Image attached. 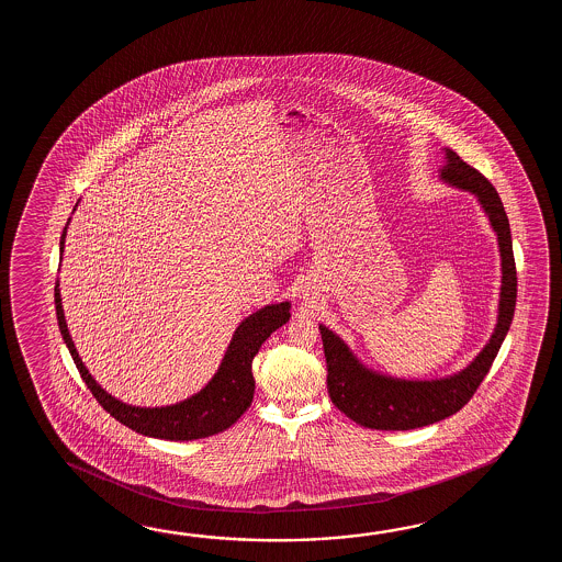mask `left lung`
I'll use <instances>...</instances> for the list:
<instances>
[{
	"label": "left lung",
	"mask_w": 562,
	"mask_h": 562,
	"mask_svg": "<svg viewBox=\"0 0 562 562\" xmlns=\"http://www.w3.org/2000/svg\"><path fill=\"white\" fill-rule=\"evenodd\" d=\"M448 165L442 179L460 189L474 192L488 213L498 235L502 257L501 315L496 329L467 370L458 375L434 382H406L383 378L361 368L346 344L327 327H319L323 353L327 363V392L334 406L363 428L371 430H414L452 416L467 406L486 378L492 361L498 356L504 337L513 323L516 307V263L508 216L496 189L480 170L470 167L454 150H446Z\"/></svg>",
	"instance_id": "1"
}]
</instances>
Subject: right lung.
<instances>
[{"label":"right lung","instance_id":"add662e5","mask_svg":"<svg viewBox=\"0 0 562 562\" xmlns=\"http://www.w3.org/2000/svg\"><path fill=\"white\" fill-rule=\"evenodd\" d=\"M64 239H66V228L61 233L60 249H64ZM54 301H56V315H58L61 337L70 349L74 363L80 371L88 390L94 395L95 402L104 407L112 418L119 419L120 424L128 426L131 430L150 438L175 440V442L199 440V438L227 430L228 426H233L247 412L255 394L252 358L257 356L265 339L289 319V303L267 305L263 310L252 313L237 327L233 341L228 346L227 356L223 359L215 378L209 382L203 392L192 395L177 406L134 407L114 400L92 380L82 359L76 353L72 337L68 334L58 285L54 289Z\"/></svg>","mask_w":562,"mask_h":562}]
</instances>
